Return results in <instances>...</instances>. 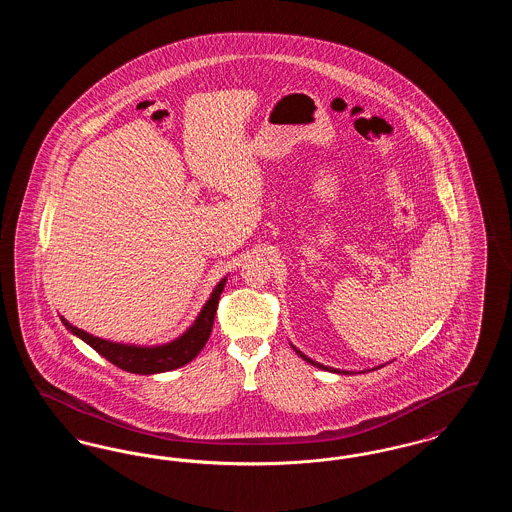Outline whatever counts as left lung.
I'll return each mask as SVG.
<instances>
[{
    "label": "left lung",
    "mask_w": 512,
    "mask_h": 512,
    "mask_svg": "<svg viewBox=\"0 0 512 512\" xmlns=\"http://www.w3.org/2000/svg\"><path fill=\"white\" fill-rule=\"evenodd\" d=\"M293 349H295V353H297V355H299V357H301L303 361H307V363H311V365L317 366V368H322V370H328V372H338V374H351V372H347V370H341L340 372V370H336V368H330V366L320 365V363H317V361H311V359H309V357H307L305 353H301V351H299L297 347H293ZM382 366H374L372 370H378V368H382ZM363 372H370V370H363Z\"/></svg>",
    "instance_id": "8db88e82"
}]
</instances>
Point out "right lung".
Segmentation results:
<instances>
[{"label":"right lung","mask_w":512,"mask_h":512,"mask_svg":"<svg viewBox=\"0 0 512 512\" xmlns=\"http://www.w3.org/2000/svg\"><path fill=\"white\" fill-rule=\"evenodd\" d=\"M224 286H226V276L215 286L211 297L207 299L201 313L195 318L194 324L182 336L163 345H130V343L103 340L69 324L67 318L61 317V322L71 334L86 341L92 349L98 351L101 357H105L109 363L119 366L126 372H132V374L169 372L194 361L197 353L205 347L213 330L220 293L224 290Z\"/></svg>","instance_id":"obj_1"}]
</instances>
